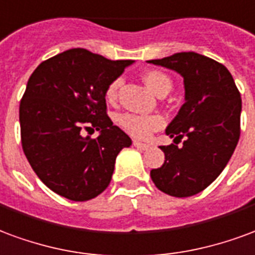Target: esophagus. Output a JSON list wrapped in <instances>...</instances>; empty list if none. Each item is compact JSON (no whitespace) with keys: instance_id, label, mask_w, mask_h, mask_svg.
<instances>
[{"instance_id":"1","label":"esophagus","mask_w":255,"mask_h":255,"mask_svg":"<svg viewBox=\"0 0 255 255\" xmlns=\"http://www.w3.org/2000/svg\"><path fill=\"white\" fill-rule=\"evenodd\" d=\"M133 145L135 146V148H138V149H148L149 148V145L148 144H144V142H140V141H133Z\"/></svg>"}]
</instances>
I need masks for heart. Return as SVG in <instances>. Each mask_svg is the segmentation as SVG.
I'll use <instances>...</instances> for the list:
<instances>
[{
    "label": "heart",
    "mask_w": 255,
    "mask_h": 255,
    "mask_svg": "<svg viewBox=\"0 0 255 255\" xmlns=\"http://www.w3.org/2000/svg\"><path fill=\"white\" fill-rule=\"evenodd\" d=\"M142 80L146 87L157 96H166L172 88V81H171L170 76L157 69H149V70L144 72ZM121 85H122V80L115 79L106 87L105 98L107 103L114 105L117 102ZM164 124H166V120L159 114L138 115L124 113L117 117V125L120 126L125 133L134 138H138V140H144L146 137H149L153 131L160 130Z\"/></svg>",
    "instance_id": "1"
}]
</instances>
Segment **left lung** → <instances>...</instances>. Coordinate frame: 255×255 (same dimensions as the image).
I'll list each match as a JSON object with an SVG mask.
<instances>
[{
    "instance_id": "left-lung-1",
    "label": "left lung",
    "mask_w": 255,
    "mask_h": 255,
    "mask_svg": "<svg viewBox=\"0 0 255 255\" xmlns=\"http://www.w3.org/2000/svg\"><path fill=\"white\" fill-rule=\"evenodd\" d=\"M149 62L175 70L185 81V103L166 129L175 144L160 146L166 160L150 171V178L166 194L194 196L222 174L237 148L239 89L224 65L201 54L176 53ZM183 136L184 146L178 148Z\"/></svg>"
}]
</instances>
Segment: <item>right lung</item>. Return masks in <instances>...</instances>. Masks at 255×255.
<instances>
[{
	"instance_id": "right-lung-1",
	"label": "right lung",
	"mask_w": 255,
	"mask_h": 255,
	"mask_svg": "<svg viewBox=\"0 0 255 255\" xmlns=\"http://www.w3.org/2000/svg\"><path fill=\"white\" fill-rule=\"evenodd\" d=\"M131 62L72 49L43 61L31 74L18 110L21 146L54 193L88 201L110 185L115 159L131 140L107 115L105 91ZM91 127L101 130L98 139L81 135Z\"/></svg>"
}]
</instances>
